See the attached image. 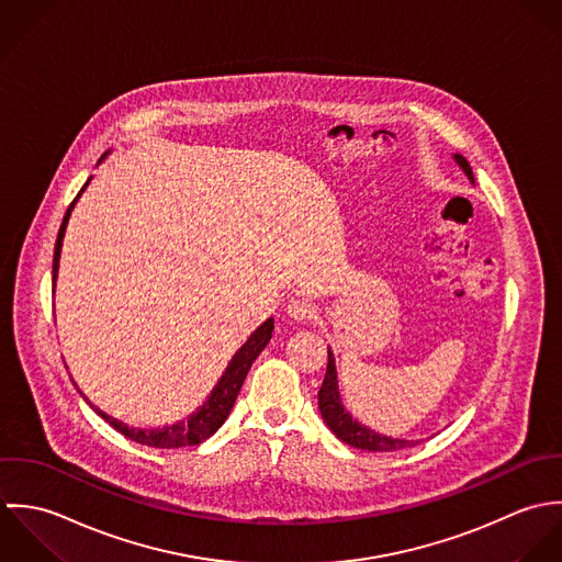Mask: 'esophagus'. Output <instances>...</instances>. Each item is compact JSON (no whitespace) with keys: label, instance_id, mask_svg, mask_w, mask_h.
<instances>
[{"label":"esophagus","instance_id":"34e87169","mask_svg":"<svg viewBox=\"0 0 562 562\" xmlns=\"http://www.w3.org/2000/svg\"><path fill=\"white\" fill-rule=\"evenodd\" d=\"M286 313L295 322H306V319H313L317 315V306L306 297H293L286 304Z\"/></svg>","mask_w":562,"mask_h":562}]
</instances>
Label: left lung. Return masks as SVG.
Returning a JSON list of instances; mask_svg holds the SVG:
<instances>
[{"label":"left lung","instance_id":"obj_1","mask_svg":"<svg viewBox=\"0 0 562 562\" xmlns=\"http://www.w3.org/2000/svg\"><path fill=\"white\" fill-rule=\"evenodd\" d=\"M458 165L462 171L473 180V171L469 162L462 156H456ZM319 411L322 417L326 419L328 428L337 435L338 439L351 448L369 449V451H395V449L413 448L417 441H402V439H391L384 435H378L364 426H360L356 419H351L349 413H345L340 397H338L337 369H335V356L328 349V369L324 384L319 389Z\"/></svg>","mask_w":562,"mask_h":562}]
</instances>
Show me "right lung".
Returning <instances> with one entry per match:
<instances>
[{
  "instance_id": "obj_1",
  "label": "right lung",
  "mask_w": 562,
  "mask_h": 562,
  "mask_svg": "<svg viewBox=\"0 0 562 562\" xmlns=\"http://www.w3.org/2000/svg\"><path fill=\"white\" fill-rule=\"evenodd\" d=\"M104 158V156H102ZM89 184V182H87ZM87 184L82 187V191L87 189ZM80 191V193H82ZM78 193V198H80ZM76 198V200H78ZM67 209L65 217H63V225L58 229V238L54 245V282H56V273H58V260H60V247H63V236H65V227L69 222V215L74 211V204ZM271 333H273V319H267L251 337L247 338V342L234 353V358L229 360L227 369H225L222 380L217 382L215 391L211 393L209 402L195 413L191 415L187 422L167 426V428H156V430H140V428H127L125 424L116 422L113 417H109L106 413H102L100 408H95V413L109 422L116 432H121L123 437H127L130 441H136L140 446H149V448L158 449H173L187 448V446H200L204 443L209 437H213L232 411L236 395L243 386V380L251 367V362L258 358V353L267 347V342L271 340ZM87 400V397H85ZM89 402V400H87ZM93 406V404H91Z\"/></svg>"
}]
</instances>
